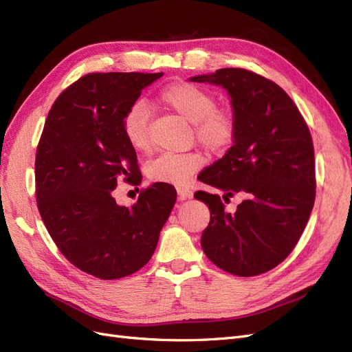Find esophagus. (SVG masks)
Listing matches in <instances>:
<instances>
[{"mask_svg":"<svg viewBox=\"0 0 352 352\" xmlns=\"http://www.w3.org/2000/svg\"><path fill=\"white\" fill-rule=\"evenodd\" d=\"M177 190V195H179V201H186V199H190L192 198V190L185 188V186H177L176 188Z\"/></svg>","mask_w":352,"mask_h":352,"instance_id":"1","label":"esophagus"}]
</instances>
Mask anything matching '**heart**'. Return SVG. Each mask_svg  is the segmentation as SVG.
Returning <instances> with one entry per match:
<instances>
[{"label":"heart","instance_id":"b5f03b06","mask_svg":"<svg viewBox=\"0 0 352 352\" xmlns=\"http://www.w3.org/2000/svg\"><path fill=\"white\" fill-rule=\"evenodd\" d=\"M160 101L194 124L197 140L210 151H223L235 136V117L229 110L216 109L214 95L189 82L168 85L158 95ZM123 133L136 151L150 146V113L145 102H133L123 117ZM202 164L197 153H164L146 164V176L154 182L184 185Z\"/></svg>","mask_w":352,"mask_h":352}]
</instances>
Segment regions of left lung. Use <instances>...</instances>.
I'll return each instance as SVG.
<instances>
[{"mask_svg": "<svg viewBox=\"0 0 352 352\" xmlns=\"http://www.w3.org/2000/svg\"><path fill=\"white\" fill-rule=\"evenodd\" d=\"M189 80L226 89L236 123L233 145L198 179L223 190L225 201L243 198L230 214L219 195H194L210 208L202 251L232 274L269 272L295 248L314 206L310 131L287 94L257 73L230 67Z\"/></svg>", "mask_w": 352, "mask_h": 352, "instance_id": "1", "label": "left lung"}]
</instances>
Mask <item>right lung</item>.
Here are the masks:
<instances>
[{"label": "right lung", "mask_w": 352, "mask_h": 352, "mask_svg": "<svg viewBox=\"0 0 352 352\" xmlns=\"http://www.w3.org/2000/svg\"><path fill=\"white\" fill-rule=\"evenodd\" d=\"M163 73H91L63 91L48 113L36 150L39 214L61 254L104 280L129 276L150 261L176 202L163 182L119 206V180L140 185L136 153L123 117Z\"/></svg>", "instance_id": "right-lung-1"}]
</instances>
